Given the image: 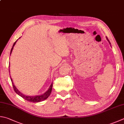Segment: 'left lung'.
<instances>
[{
    "instance_id": "left-lung-1",
    "label": "left lung",
    "mask_w": 124,
    "mask_h": 124,
    "mask_svg": "<svg viewBox=\"0 0 124 124\" xmlns=\"http://www.w3.org/2000/svg\"><path fill=\"white\" fill-rule=\"evenodd\" d=\"M106 39H107V40H108V42H109V44H111V43H110V42H109V40H108V39H107V37H106Z\"/></svg>"
}]
</instances>
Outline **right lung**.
Listing matches in <instances>:
<instances>
[{"instance_id": "add662e5", "label": "right lung", "mask_w": 124, "mask_h": 124, "mask_svg": "<svg viewBox=\"0 0 124 124\" xmlns=\"http://www.w3.org/2000/svg\"><path fill=\"white\" fill-rule=\"evenodd\" d=\"M18 40H16L15 42V43L13 44V45L12 46V48H11L10 54H11L12 51V50H13V48L14 46L15 45L16 42ZM9 67H10V66H9ZM9 72H10V71H9ZM10 78H11V81H12V83L13 89H14V90H15V92L16 93H17V94L19 95H20V97H22L23 98H24L26 100H27V101H30V102H40V101H43V100L46 99L49 96H50L51 93V92H52V83L51 84V85H50V87H49L48 90L46 91V92L44 93V94H42L41 95H36V96H27V95H25L24 94H23L22 93H21L20 91H19L18 90L17 88H16V87L15 86V85H14V84L13 83V81H12V79L11 76H10Z\"/></svg>"}]
</instances>
